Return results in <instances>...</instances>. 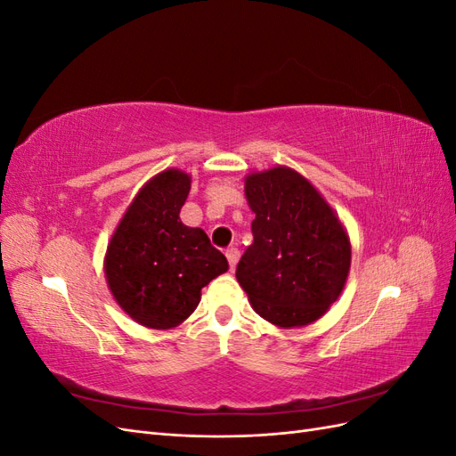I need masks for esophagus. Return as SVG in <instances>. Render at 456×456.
<instances>
[{
	"label": "esophagus",
	"instance_id": "obj_1",
	"mask_svg": "<svg viewBox=\"0 0 456 456\" xmlns=\"http://www.w3.org/2000/svg\"><path fill=\"white\" fill-rule=\"evenodd\" d=\"M226 258H228V265H230V268H232V270L236 268L238 260H240V251L236 249V247H230V249H226Z\"/></svg>",
	"mask_w": 456,
	"mask_h": 456
}]
</instances>
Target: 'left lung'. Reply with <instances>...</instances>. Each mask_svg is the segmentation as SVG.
I'll use <instances>...</instances> for the list:
<instances>
[{"label": "left lung", "mask_w": 456, "mask_h": 456, "mask_svg": "<svg viewBox=\"0 0 456 456\" xmlns=\"http://www.w3.org/2000/svg\"><path fill=\"white\" fill-rule=\"evenodd\" d=\"M255 220L236 278L255 312L278 327L322 317L342 293L350 241L340 220L305 176L273 167L245 178Z\"/></svg>", "instance_id": "obj_1"}]
</instances>
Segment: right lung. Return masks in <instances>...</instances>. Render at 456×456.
I'll return each mask as SVG.
<instances>
[{
  "instance_id": "obj_1",
  "label": "right lung",
  "mask_w": 456,
  "mask_h": 456,
  "mask_svg": "<svg viewBox=\"0 0 456 456\" xmlns=\"http://www.w3.org/2000/svg\"><path fill=\"white\" fill-rule=\"evenodd\" d=\"M190 176L169 169L148 181L108 245L104 272L118 305L150 329L183 323L201 289L228 270V260L201 228L184 226L181 209Z\"/></svg>"
}]
</instances>
